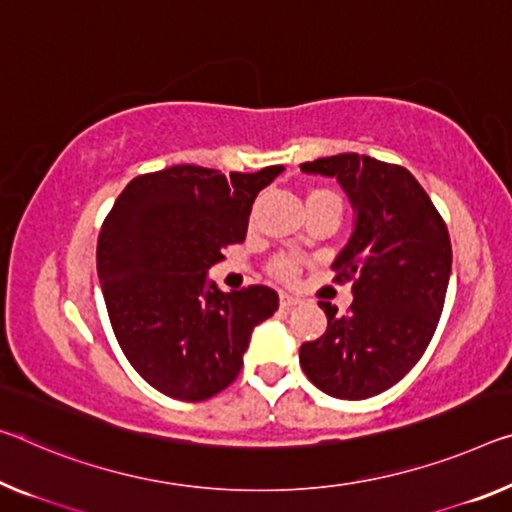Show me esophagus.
<instances>
[{
    "label": "esophagus",
    "instance_id": "obj_1",
    "mask_svg": "<svg viewBox=\"0 0 512 512\" xmlns=\"http://www.w3.org/2000/svg\"><path fill=\"white\" fill-rule=\"evenodd\" d=\"M281 309H293V306H297V304H302V300L300 297H295V295H288V293H281Z\"/></svg>",
    "mask_w": 512,
    "mask_h": 512
}]
</instances>
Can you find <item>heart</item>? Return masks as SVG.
<instances>
[{
    "label": "heart",
    "instance_id": "obj_1",
    "mask_svg": "<svg viewBox=\"0 0 512 512\" xmlns=\"http://www.w3.org/2000/svg\"><path fill=\"white\" fill-rule=\"evenodd\" d=\"M316 199L341 203V199H338V194L329 192V190H313L306 201H316ZM297 270H300V267H297V261H295L293 256H279V258H274V263H272L274 277H279L283 281H295Z\"/></svg>",
    "mask_w": 512,
    "mask_h": 512
}]
</instances>
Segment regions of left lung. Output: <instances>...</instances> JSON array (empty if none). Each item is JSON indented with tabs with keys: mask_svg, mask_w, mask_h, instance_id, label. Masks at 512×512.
<instances>
[{
	"mask_svg": "<svg viewBox=\"0 0 512 512\" xmlns=\"http://www.w3.org/2000/svg\"><path fill=\"white\" fill-rule=\"evenodd\" d=\"M336 178L355 229L332 263L336 281H355L345 316L318 302L327 329L300 348V364L320 391L364 400L387 391L426 352L451 279V238L410 171L371 155L341 153L300 164Z\"/></svg>",
	"mask_w": 512,
	"mask_h": 512,
	"instance_id": "left-lung-1",
	"label": "left lung"
}]
</instances>
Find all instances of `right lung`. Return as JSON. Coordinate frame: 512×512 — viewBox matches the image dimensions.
<instances>
[{"instance_id":"obj_1","label":"right lung","mask_w":512,"mask_h":512,"mask_svg":"<svg viewBox=\"0 0 512 512\" xmlns=\"http://www.w3.org/2000/svg\"><path fill=\"white\" fill-rule=\"evenodd\" d=\"M283 167L231 174L194 164L137 176L98 238V279L123 355L164 396L199 403L229 387L256 325L279 309L267 286L222 293L208 270L247 235L251 203Z\"/></svg>"}]
</instances>
